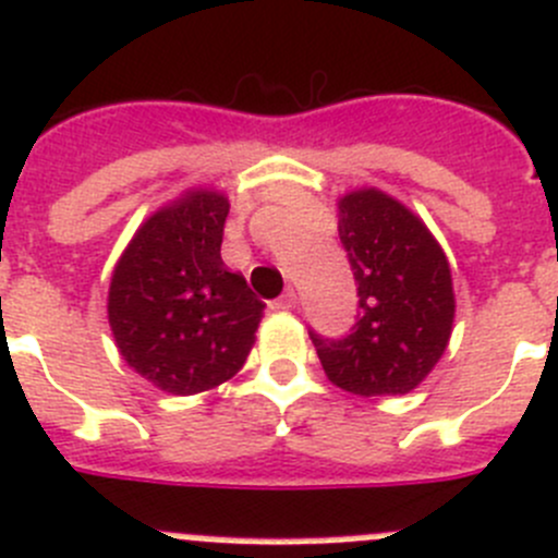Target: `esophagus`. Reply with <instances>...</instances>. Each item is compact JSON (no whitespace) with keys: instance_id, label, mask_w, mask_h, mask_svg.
Listing matches in <instances>:
<instances>
[{"instance_id":"obj_1","label":"esophagus","mask_w":558,"mask_h":558,"mask_svg":"<svg viewBox=\"0 0 558 558\" xmlns=\"http://www.w3.org/2000/svg\"><path fill=\"white\" fill-rule=\"evenodd\" d=\"M272 308L275 311H291L296 308V291L294 289H286L278 300H272Z\"/></svg>"}]
</instances>
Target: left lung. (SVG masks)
<instances>
[{
	"instance_id": "8db88e82",
	"label": "left lung",
	"mask_w": 558,
	"mask_h": 558,
	"mask_svg": "<svg viewBox=\"0 0 558 558\" xmlns=\"http://www.w3.org/2000/svg\"><path fill=\"white\" fill-rule=\"evenodd\" d=\"M338 236L357 283V316L341 338L311 330L322 368L357 397L410 393L451 336L454 291L444 250L410 208L377 190L338 201Z\"/></svg>"
}]
</instances>
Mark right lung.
<instances>
[{"label": "right lung", "mask_w": 558, "mask_h": 558, "mask_svg": "<svg viewBox=\"0 0 558 558\" xmlns=\"http://www.w3.org/2000/svg\"><path fill=\"white\" fill-rule=\"evenodd\" d=\"M226 217V197L190 192L143 222L112 272L109 327L123 361L175 397L231 379L264 314L222 264Z\"/></svg>", "instance_id": "right-lung-1"}]
</instances>
